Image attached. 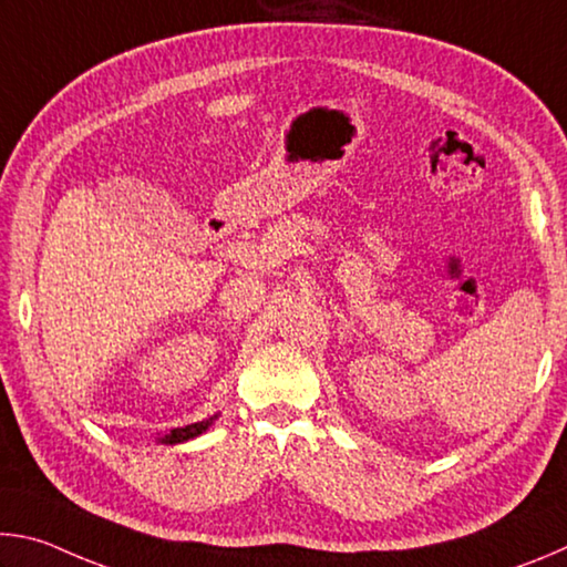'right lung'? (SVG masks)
Segmentation results:
<instances>
[{
  "mask_svg": "<svg viewBox=\"0 0 567 567\" xmlns=\"http://www.w3.org/2000/svg\"><path fill=\"white\" fill-rule=\"evenodd\" d=\"M217 417V415H215ZM215 417H207L203 422H192V425H185V427H175L169 430V433L165 437H159V443L165 445H177V443H187V440L203 435L205 430H209V425H213Z\"/></svg>",
  "mask_w": 567,
  "mask_h": 567,
  "instance_id": "right-lung-1",
  "label": "right lung"
}]
</instances>
